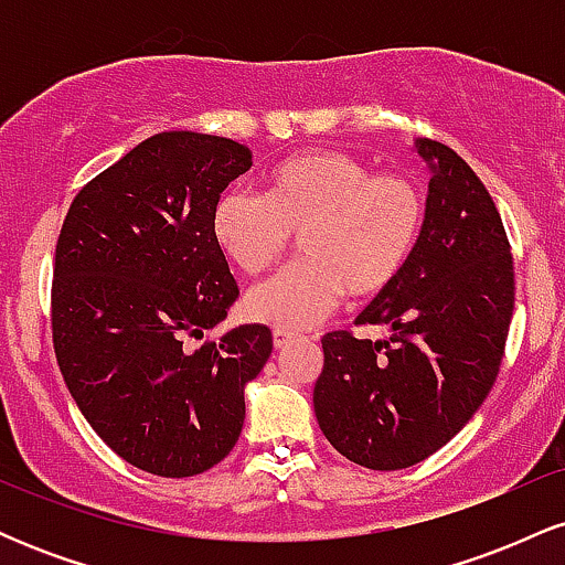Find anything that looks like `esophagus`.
<instances>
[{"mask_svg": "<svg viewBox=\"0 0 565 565\" xmlns=\"http://www.w3.org/2000/svg\"><path fill=\"white\" fill-rule=\"evenodd\" d=\"M291 340H297V332H291V329H274V345L281 350V348H287Z\"/></svg>", "mask_w": 565, "mask_h": 565, "instance_id": "1", "label": "esophagus"}]
</instances>
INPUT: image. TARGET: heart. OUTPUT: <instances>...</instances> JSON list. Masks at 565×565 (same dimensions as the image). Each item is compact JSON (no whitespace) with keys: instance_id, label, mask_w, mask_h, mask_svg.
Segmentation results:
<instances>
[{"instance_id":"1","label":"heart","mask_w":565,"mask_h":565,"mask_svg":"<svg viewBox=\"0 0 565 565\" xmlns=\"http://www.w3.org/2000/svg\"><path fill=\"white\" fill-rule=\"evenodd\" d=\"M425 228L414 180L342 151H305L265 174L263 196L233 188L212 210V236L244 274L268 270L291 236L302 260L257 284L246 310L281 329L316 323L342 297L369 300L398 281Z\"/></svg>"}]
</instances>
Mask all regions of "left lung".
I'll use <instances>...</instances> for the list:
<instances>
[{"label": "left lung", "mask_w": 565, "mask_h": 565, "mask_svg": "<svg viewBox=\"0 0 565 565\" xmlns=\"http://www.w3.org/2000/svg\"><path fill=\"white\" fill-rule=\"evenodd\" d=\"M417 153L433 172L417 252L355 319L391 337L329 332L313 387L323 436L369 470L412 468L468 425L502 366L515 308L494 199L444 142L417 140Z\"/></svg>", "instance_id": "8db88e82"}]
</instances>
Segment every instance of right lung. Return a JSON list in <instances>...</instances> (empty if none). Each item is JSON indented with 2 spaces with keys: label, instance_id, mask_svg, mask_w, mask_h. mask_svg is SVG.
<instances>
[{
  "label": "right lung",
  "instance_id": "add662e5",
  "mask_svg": "<svg viewBox=\"0 0 565 565\" xmlns=\"http://www.w3.org/2000/svg\"><path fill=\"white\" fill-rule=\"evenodd\" d=\"M249 167L236 140L159 132L76 193L57 236V366L97 436L153 476H199L228 457L246 382L274 350L263 323L191 348L238 297L212 210Z\"/></svg>",
  "mask_w": 565,
  "mask_h": 565
}]
</instances>
